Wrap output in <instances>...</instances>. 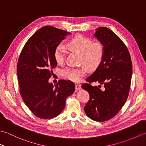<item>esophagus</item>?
I'll return each mask as SVG.
<instances>
[{
    "instance_id": "34e87169",
    "label": "esophagus",
    "mask_w": 146,
    "mask_h": 146,
    "mask_svg": "<svg viewBox=\"0 0 146 146\" xmlns=\"http://www.w3.org/2000/svg\"><path fill=\"white\" fill-rule=\"evenodd\" d=\"M75 88L76 90H80L82 89V86L80 85H75Z\"/></svg>"
}]
</instances>
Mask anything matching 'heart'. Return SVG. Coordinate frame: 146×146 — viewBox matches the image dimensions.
<instances>
[{"mask_svg": "<svg viewBox=\"0 0 146 146\" xmlns=\"http://www.w3.org/2000/svg\"><path fill=\"white\" fill-rule=\"evenodd\" d=\"M67 46L73 51L81 55V63L85 64L89 69L94 70L98 67L104 54V46L100 41L92 42L91 39L81 35H77L70 39ZM66 48L60 44L56 47L54 58L58 64L64 63L66 56ZM87 70L85 66L81 67H68L62 71V76L70 81L79 82L84 76Z\"/></svg>", "mask_w": 146, "mask_h": 146, "instance_id": "1", "label": "heart"}]
</instances>
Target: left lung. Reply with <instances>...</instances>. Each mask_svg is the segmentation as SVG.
I'll return each mask as SVG.
<instances>
[{
	"label": "left lung",
	"instance_id": "left-lung-1",
	"mask_svg": "<svg viewBox=\"0 0 146 146\" xmlns=\"http://www.w3.org/2000/svg\"><path fill=\"white\" fill-rule=\"evenodd\" d=\"M94 37L104 46L100 64L88 77L82 87L90 94L84 110L90 119L104 122L119 112L127 99L132 74V64L128 49L112 31L107 27L95 29ZM98 82L104 87H93Z\"/></svg>",
	"mask_w": 146,
	"mask_h": 146
}]
</instances>
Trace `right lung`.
Instances as JSON below:
<instances>
[{
    "instance_id": "add662e5",
    "label": "right lung",
    "mask_w": 146,
    "mask_h": 146,
    "mask_svg": "<svg viewBox=\"0 0 146 146\" xmlns=\"http://www.w3.org/2000/svg\"><path fill=\"white\" fill-rule=\"evenodd\" d=\"M70 34L51 26L42 27L28 39L19 58L20 94L30 110L41 119L58 116L65 107L66 98L75 92V86L69 80H61L54 86L48 82L57 65L54 49Z\"/></svg>"
}]
</instances>
